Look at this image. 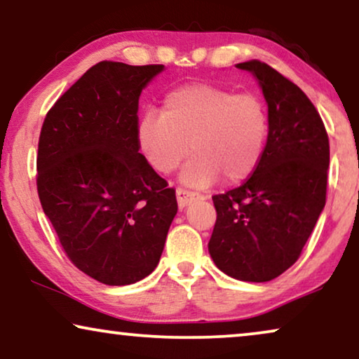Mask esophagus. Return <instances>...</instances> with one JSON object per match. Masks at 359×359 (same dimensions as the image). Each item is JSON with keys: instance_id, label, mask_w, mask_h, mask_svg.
Listing matches in <instances>:
<instances>
[{"instance_id": "obj_1", "label": "esophagus", "mask_w": 359, "mask_h": 359, "mask_svg": "<svg viewBox=\"0 0 359 359\" xmlns=\"http://www.w3.org/2000/svg\"><path fill=\"white\" fill-rule=\"evenodd\" d=\"M198 198H203L200 194H196V191H191V190H187L184 187H179L177 189V203H179V208H185L187 205L191 203V201L198 200Z\"/></svg>"}]
</instances>
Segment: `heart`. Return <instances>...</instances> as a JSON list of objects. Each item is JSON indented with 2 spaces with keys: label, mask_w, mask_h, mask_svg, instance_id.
<instances>
[{
  "label": "heart",
  "mask_w": 359,
  "mask_h": 359,
  "mask_svg": "<svg viewBox=\"0 0 359 359\" xmlns=\"http://www.w3.org/2000/svg\"><path fill=\"white\" fill-rule=\"evenodd\" d=\"M270 133V112L254 93L236 94L221 86L196 83L170 90L163 114L140 118V149L161 174L174 172L191 153L182 179L206 187L221 177L236 184L260 164Z\"/></svg>",
  "instance_id": "1"
}]
</instances>
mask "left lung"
Masks as SVG:
<instances>
[{"label": "left lung", "instance_id": "obj_1", "mask_svg": "<svg viewBox=\"0 0 359 359\" xmlns=\"http://www.w3.org/2000/svg\"><path fill=\"white\" fill-rule=\"evenodd\" d=\"M270 112L260 164L237 189L215 195L216 223L208 250L236 280L264 283L301 257L327 200L329 135L309 97L270 65L250 60Z\"/></svg>", "mask_w": 359, "mask_h": 359}]
</instances>
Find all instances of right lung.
I'll return each mask as SVG.
<instances>
[{
	"label": "right lung",
	"instance_id": "add662e5",
	"mask_svg": "<svg viewBox=\"0 0 359 359\" xmlns=\"http://www.w3.org/2000/svg\"><path fill=\"white\" fill-rule=\"evenodd\" d=\"M163 65L99 62L45 115L37 191L72 264L109 286L156 269L177 200L140 153L138 100Z\"/></svg>",
	"mask_w": 359,
	"mask_h": 359
}]
</instances>
